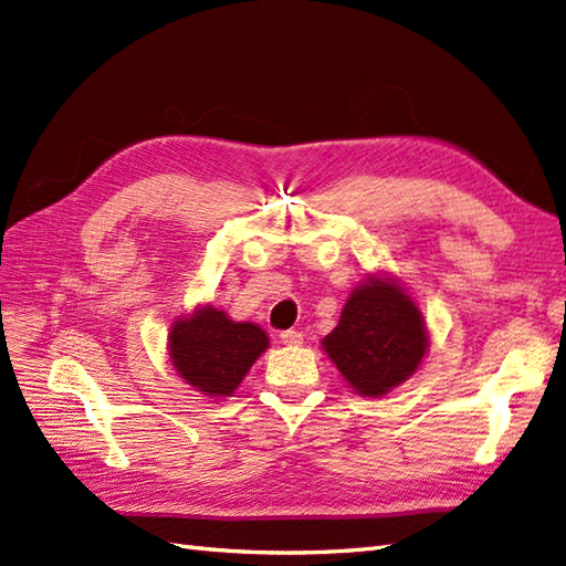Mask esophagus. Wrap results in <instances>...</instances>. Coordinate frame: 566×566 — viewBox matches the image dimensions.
<instances>
[{
	"mask_svg": "<svg viewBox=\"0 0 566 566\" xmlns=\"http://www.w3.org/2000/svg\"><path fill=\"white\" fill-rule=\"evenodd\" d=\"M280 339H282V344H286V346H301V344H303V335H301L298 329H286V332H282Z\"/></svg>",
	"mask_w": 566,
	"mask_h": 566,
	"instance_id": "obj_1",
	"label": "esophagus"
}]
</instances>
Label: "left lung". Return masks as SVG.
I'll use <instances>...</instances> for the list:
<instances>
[{"label":"left lung","instance_id":"left-lung-1","mask_svg":"<svg viewBox=\"0 0 566 566\" xmlns=\"http://www.w3.org/2000/svg\"><path fill=\"white\" fill-rule=\"evenodd\" d=\"M321 346L356 395L382 397L421 368L430 337L409 289L378 270L352 289Z\"/></svg>","mask_w":566,"mask_h":566}]
</instances>
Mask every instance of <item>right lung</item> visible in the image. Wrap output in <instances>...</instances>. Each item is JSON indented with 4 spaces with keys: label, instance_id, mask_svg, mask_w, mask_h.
Segmentation results:
<instances>
[{
    "label": "right lung",
    "instance_id": "1",
    "mask_svg": "<svg viewBox=\"0 0 566 566\" xmlns=\"http://www.w3.org/2000/svg\"><path fill=\"white\" fill-rule=\"evenodd\" d=\"M270 339L255 323H237L210 306H198L171 323L167 335L169 364L196 392L214 401L234 397Z\"/></svg>",
    "mask_w": 566,
    "mask_h": 566
}]
</instances>
